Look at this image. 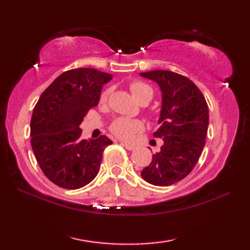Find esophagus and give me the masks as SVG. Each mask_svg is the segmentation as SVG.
<instances>
[{
	"label": "esophagus",
	"instance_id": "1",
	"mask_svg": "<svg viewBox=\"0 0 250 250\" xmlns=\"http://www.w3.org/2000/svg\"><path fill=\"white\" fill-rule=\"evenodd\" d=\"M121 145L124 146L125 149H128V150H133L134 148H135V146L134 145H132V144H128V143H121Z\"/></svg>",
	"mask_w": 250,
	"mask_h": 250
}]
</instances>
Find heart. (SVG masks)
Listing matches in <instances>:
<instances>
[{
    "mask_svg": "<svg viewBox=\"0 0 250 250\" xmlns=\"http://www.w3.org/2000/svg\"><path fill=\"white\" fill-rule=\"evenodd\" d=\"M129 90L133 98L141 103L143 100L151 97L152 98V90L149 86L142 82H132L129 84ZM108 97V90H104L101 93L100 102L104 103L106 102ZM144 130V124L143 121L137 119H128V118H117L109 125V131L115 136L118 137L120 140L129 141L133 139L135 134L140 133Z\"/></svg>",
    "mask_w": 250,
    "mask_h": 250,
    "instance_id": "1",
    "label": "heart"
}]
</instances>
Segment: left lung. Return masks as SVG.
<instances>
[{
    "label": "left lung",
    "instance_id": "1",
    "mask_svg": "<svg viewBox=\"0 0 250 250\" xmlns=\"http://www.w3.org/2000/svg\"><path fill=\"white\" fill-rule=\"evenodd\" d=\"M141 75L161 88V125L153 136L163 141L160 151L152 155L151 163L141 175L147 183L164 187L184 179L199 161L208 128V106L188 77L164 70Z\"/></svg>",
    "mask_w": 250,
    "mask_h": 250
}]
</instances>
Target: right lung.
<instances>
[{"label": "right lung", "mask_w": 250, "mask_h": 250, "mask_svg": "<svg viewBox=\"0 0 250 250\" xmlns=\"http://www.w3.org/2000/svg\"><path fill=\"white\" fill-rule=\"evenodd\" d=\"M111 78L95 68H74L58 76L37 101L31 118V146L45 176L61 188L78 189L93 180L104 149L113 144L105 135L82 140L79 128Z\"/></svg>", "instance_id": "right-lung-1"}]
</instances>
